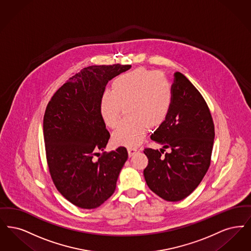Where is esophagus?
<instances>
[{
	"label": "esophagus",
	"mask_w": 251,
	"mask_h": 251,
	"mask_svg": "<svg viewBox=\"0 0 251 251\" xmlns=\"http://www.w3.org/2000/svg\"><path fill=\"white\" fill-rule=\"evenodd\" d=\"M138 151V150H136V149H132V148H129L128 149V154H129V157H131V156H133L136 152Z\"/></svg>",
	"instance_id": "esophagus-1"
}]
</instances>
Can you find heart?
Listing matches in <instances>:
<instances>
[{"label": "heart", "instance_id": "heart-1", "mask_svg": "<svg viewBox=\"0 0 251 251\" xmlns=\"http://www.w3.org/2000/svg\"><path fill=\"white\" fill-rule=\"evenodd\" d=\"M173 104V89L163 75L157 71L137 68L122 74L111 83L110 90L100 97L99 110L103 123L115 128L122 107L129 118L112 135L117 146L134 148L146 136L149 127L156 129L169 117Z\"/></svg>", "mask_w": 251, "mask_h": 251}]
</instances>
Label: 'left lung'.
Wrapping results in <instances>:
<instances>
[{
    "label": "left lung",
    "mask_w": 251,
    "mask_h": 251,
    "mask_svg": "<svg viewBox=\"0 0 251 251\" xmlns=\"http://www.w3.org/2000/svg\"><path fill=\"white\" fill-rule=\"evenodd\" d=\"M169 117L151 135L161 151L144 150L149 164L144 176L149 188L169 201L188 197L210 166L215 127L206 101L183 74L175 73ZM166 148L169 152L163 155Z\"/></svg>",
    "instance_id": "obj_1"
}]
</instances>
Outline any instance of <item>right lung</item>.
<instances>
[{"label": "right lung", "instance_id": "add662e5", "mask_svg": "<svg viewBox=\"0 0 251 251\" xmlns=\"http://www.w3.org/2000/svg\"><path fill=\"white\" fill-rule=\"evenodd\" d=\"M131 65H93L70 77L46 108L43 131L51 178L60 194L77 207H99L115 192L128 152H102L110 133L99 110L108 81Z\"/></svg>", "mask_w": 251, "mask_h": 251}]
</instances>
